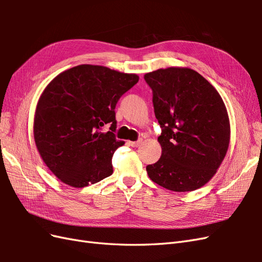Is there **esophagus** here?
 I'll return each instance as SVG.
<instances>
[{
    "label": "esophagus",
    "mask_w": 262,
    "mask_h": 262,
    "mask_svg": "<svg viewBox=\"0 0 262 262\" xmlns=\"http://www.w3.org/2000/svg\"><path fill=\"white\" fill-rule=\"evenodd\" d=\"M126 143H128V145H130V146H132V147H138V146H140V144L142 143V140L140 139V140L134 141V142L128 141V142H126Z\"/></svg>",
    "instance_id": "obj_1"
}]
</instances>
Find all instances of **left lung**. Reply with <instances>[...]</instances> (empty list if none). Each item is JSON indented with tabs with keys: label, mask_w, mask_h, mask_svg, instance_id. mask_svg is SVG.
Wrapping results in <instances>:
<instances>
[{
	"label": "left lung",
	"mask_w": 262,
	"mask_h": 262,
	"mask_svg": "<svg viewBox=\"0 0 262 262\" xmlns=\"http://www.w3.org/2000/svg\"><path fill=\"white\" fill-rule=\"evenodd\" d=\"M162 128V156L148 177L171 191H193L214 176L226 155L231 126L217 91L195 71L168 68L144 75Z\"/></svg>",
	"instance_id": "left-lung-1"
}]
</instances>
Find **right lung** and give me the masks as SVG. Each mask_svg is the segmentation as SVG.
Listing matches in <instances>:
<instances>
[{"label": "right lung", "instance_id": "right-lung-1", "mask_svg": "<svg viewBox=\"0 0 262 262\" xmlns=\"http://www.w3.org/2000/svg\"><path fill=\"white\" fill-rule=\"evenodd\" d=\"M139 81L106 67L82 64L55 76L38 100L34 138L48 168L75 188L112 175L113 155L124 144L116 139L115 108ZM105 124L110 132L102 133Z\"/></svg>", "mask_w": 262, "mask_h": 262}]
</instances>
